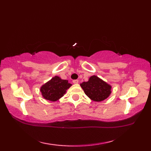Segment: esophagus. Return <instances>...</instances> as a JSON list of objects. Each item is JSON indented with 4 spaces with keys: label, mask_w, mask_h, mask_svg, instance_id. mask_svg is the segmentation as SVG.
Listing matches in <instances>:
<instances>
[{
    "label": "esophagus",
    "mask_w": 151,
    "mask_h": 151,
    "mask_svg": "<svg viewBox=\"0 0 151 151\" xmlns=\"http://www.w3.org/2000/svg\"><path fill=\"white\" fill-rule=\"evenodd\" d=\"M73 82V84H78V80H74Z\"/></svg>",
    "instance_id": "34e87169"
}]
</instances>
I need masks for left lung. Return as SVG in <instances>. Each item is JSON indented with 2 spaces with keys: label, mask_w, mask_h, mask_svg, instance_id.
<instances>
[{
  "label": "left lung",
  "mask_w": 151,
  "mask_h": 151,
  "mask_svg": "<svg viewBox=\"0 0 151 151\" xmlns=\"http://www.w3.org/2000/svg\"><path fill=\"white\" fill-rule=\"evenodd\" d=\"M80 85L85 94L95 102L105 100L111 93V86L96 75L90 76L88 82H83Z\"/></svg>",
  "instance_id": "1"
}]
</instances>
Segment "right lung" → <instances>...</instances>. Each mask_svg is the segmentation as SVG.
I'll use <instances>...</instances> for the list:
<instances>
[{
  "instance_id": "1",
  "label": "right lung",
  "mask_w": 151,
  "mask_h": 151,
  "mask_svg": "<svg viewBox=\"0 0 151 151\" xmlns=\"http://www.w3.org/2000/svg\"><path fill=\"white\" fill-rule=\"evenodd\" d=\"M71 86L67 80H63L60 76H55L41 86L40 91L45 100L56 102L65 94Z\"/></svg>"
}]
</instances>
